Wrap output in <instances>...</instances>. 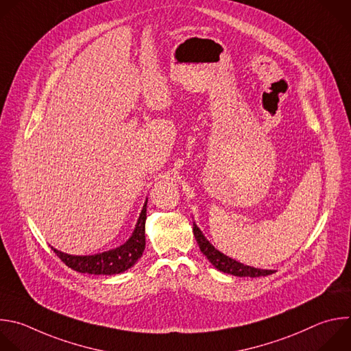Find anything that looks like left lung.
Returning <instances> with one entry per match:
<instances>
[{
  "instance_id": "1",
  "label": "left lung",
  "mask_w": 351,
  "mask_h": 351,
  "mask_svg": "<svg viewBox=\"0 0 351 351\" xmlns=\"http://www.w3.org/2000/svg\"><path fill=\"white\" fill-rule=\"evenodd\" d=\"M193 232L194 237L197 240V244L201 250V252L206 256V259L213 265V267H216L217 270L236 276V277H265V276H270L273 273H276L274 270H263V269H256L252 266H247L241 262H237L234 259H231L228 256H226L224 254H221L220 251H217L202 234V231L198 228V226L195 223H193Z\"/></svg>"
}]
</instances>
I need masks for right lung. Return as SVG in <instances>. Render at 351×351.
Returning <instances> with one entry per match:
<instances>
[{
    "mask_svg": "<svg viewBox=\"0 0 351 351\" xmlns=\"http://www.w3.org/2000/svg\"><path fill=\"white\" fill-rule=\"evenodd\" d=\"M146 206L147 199L142 208L139 219L136 221L135 230L128 241L114 250L95 255H69L53 250V252L60 258V261L70 269L78 273H88L95 276H112L120 274L131 269L143 255L146 237H145V224H146Z\"/></svg>",
    "mask_w": 351,
    "mask_h": 351,
    "instance_id": "obj_1",
    "label": "right lung"
}]
</instances>
